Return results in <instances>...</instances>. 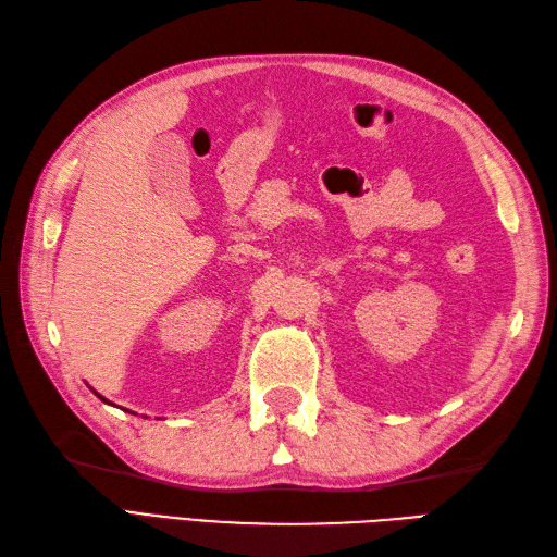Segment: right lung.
Returning a JSON list of instances; mask_svg holds the SVG:
<instances>
[{"label": "right lung", "mask_w": 557, "mask_h": 557, "mask_svg": "<svg viewBox=\"0 0 557 557\" xmlns=\"http://www.w3.org/2000/svg\"><path fill=\"white\" fill-rule=\"evenodd\" d=\"M94 393H96V391H94ZM96 395H98V393H96ZM98 397H101V400H103V403H108V400H106V397H103V395H98Z\"/></svg>", "instance_id": "1"}]
</instances>
